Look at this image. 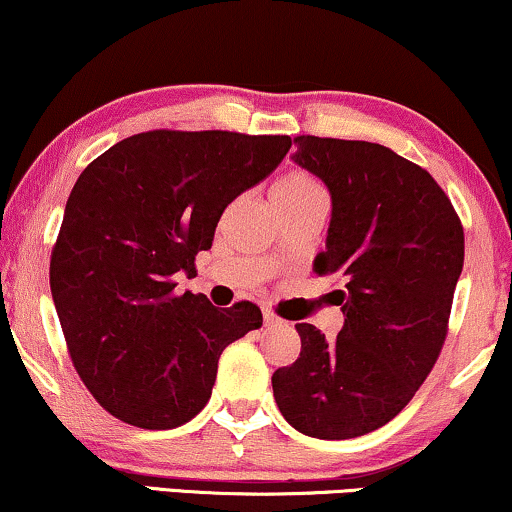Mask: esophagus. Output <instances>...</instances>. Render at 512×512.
Returning <instances> with one entry per match:
<instances>
[{"instance_id": "34e87169", "label": "esophagus", "mask_w": 512, "mask_h": 512, "mask_svg": "<svg viewBox=\"0 0 512 512\" xmlns=\"http://www.w3.org/2000/svg\"><path fill=\"white\" fill-rule=\"evenodd\" d=\"M262 319H264V326L267 328H274V326H281V319H278V316L274 314V312H264L262 314Z\"/></svg>"}]
</instances>
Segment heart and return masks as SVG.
<instances>
[{
	"label": "heart",
	"instance_id": "b5f03b06",
	"mask_svg": "<svg viewBox=\"0 0 512 512\" xmlns=\"http://www.w3.org/2000/svg\"><path fill=\"white\" fill-rule=\"evenodd\" d=\"M312 200H326V193L319 181L307 172H286L271 186V203L274 205H300L312 203Z\"/></svg>",
	"mask_w": 512,
	"mask_h": 512
}]
</instances>
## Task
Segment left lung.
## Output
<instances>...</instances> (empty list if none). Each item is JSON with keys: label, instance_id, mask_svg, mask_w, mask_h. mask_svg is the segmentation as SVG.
Returning a JSON list of instances; mask_svg holds the SVG:
<instances>
[{"label": "left lung", "instance_id": "1", "mask_svg": "<svg viewBox=\"0 0 512 512\" xmlns=\"http://www.w3.org/2000/svg\"><path fill=\"white\" fill-rule=\"evenodd\" d=\"M295 165L331 193L316 274L345 278L335 340L295 323L300 357L271 375L302 435L352 439L383 428L435 366L463 271V226L423 167L371 141L297 137Z\"/></svg>", "mask_w": 512, "mask_h": 512}]
</instances>
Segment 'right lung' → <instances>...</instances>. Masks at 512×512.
I'll use <instances>...</instances> for the list:
<instances>
[{"label":"right lung","instance_id":"right-lung-1","mask_svg":"<svg viewBox=\"0 0 512 512\" xmlns=\"http://www.w3.org/2000/svg\"><path fill=\"white\" fill-rule=\"evenodd\" d=\"M290 137L134 134L80 174L51 252L49 283L70 359L94 399L144 430L208 404L224 347L262 326L252 302L174 295L231 200L267 179Z\"/></svg>","mask_w":512,"mask_h":512}]
</instances>
